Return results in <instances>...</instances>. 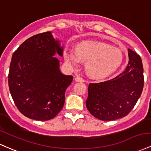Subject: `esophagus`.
Instances as JSON below:
<instances>
[{"mask_svg": "<svg viewBox=\"0 0 151 151\" xmlns=\"http://www.w3.org/2000/svg\"><path fill=\"white\" fill-rule=\"evenodd\" d=\"M75 81L76 82H84V80L82 78V77H77L75 78Z\"/></svg>", "mask_w": 151, "mask_h": 151, "instance_id": "esophagus-1", "label": "esophagus"}]
</instances>
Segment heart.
Here are the masks:
<instances>
[{"label":"heart","instance_id":"obj_1","mask_svg":"<svg viewBox=\"0 0 151 151\" xmlns=\"http://www.w3.org/2000/svg\"><path fill=\"white\" fill-rule=\"evenodd\" d=\"M64 58L68 64L78 67L86 62V71L90 77L101 78L114 72L123 60L121 50L100 42L87 41L78 44L76 51L67 50Z\"/></svg>","mask_w":151,"mask_h":151}]
</instances>
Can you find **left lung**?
<instances>
[{
	"label": "left lung",
	"instance_id": "obj_1",
	"mask_svg": "<svg viewBox=\"0 0 151 151\" xmlns=\"http://www.w3.org/2000/svg\"><path fill=\"white\" fill-rule=\"evenodd\" d=\"M128 57L127 67L115 78L89 84L86 106L99 120L111 121L125 117L141 95L144 85L142 59L130 49Z\"/></svg>",
	"mask_w": 151,
	"mask_h": 151
}]
</instances>
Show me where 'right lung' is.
<instances>
[{
    "label": "right lung",
    "mask_w": 151,
    "mask_h": 151,
    "mask_svg": "<svg viewBox=\"0 0 151 151\" xmlns=\"http://www.w3.org/2000/svg\"><path fill=\"white\" fill-rule=\"evenodd\" d=\"M56 53L62 57L63 47L47 31L26 39L13 54L8 87L18 110L29 118L51 120L64 106L73 77L60 72Z\"/></svg>",
    "instance_id": "obj_1"
}]
</instances>
